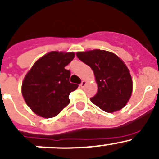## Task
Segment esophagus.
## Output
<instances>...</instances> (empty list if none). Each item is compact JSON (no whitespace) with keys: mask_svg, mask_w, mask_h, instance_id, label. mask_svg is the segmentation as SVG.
Returning <instances> with one entry per match:
<instances>
[{"mask_svg":"<svg viewBox=\"0 0 159 159\" xmlns=\"http://www.w3.org/2000/svg\"><path fill=\"white\" fill-rule=\"evenodd\" d=\"M86 84H87L86 81L83 80L82 82H81V84H80V87H81V88H84V87H85V85H86Z\"/></svg>","mask_w":159,"mask_h":159,"instance_id":"obj_1","label":"esophagus"}]
</instances>
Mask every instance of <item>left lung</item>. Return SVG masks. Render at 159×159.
<instances>
[{
    "instance_id": "1",
    "label": "left lung",
    "mask_w": 159,
    "mask_h": 159,
    "mask_svg": "<svg viewBox=\"0 0 159 159\" xmlns=\"http://www.w3.org/2000/svg\"><path fill=\"white\" fill-rule=\"evenodd\" d=\"M76 56L95 74L98 91L91 101L108 113L122 109L132 92L131 76L126 64L116 54L99 49L79 52Z\"/></svg>"
}]
</instances>
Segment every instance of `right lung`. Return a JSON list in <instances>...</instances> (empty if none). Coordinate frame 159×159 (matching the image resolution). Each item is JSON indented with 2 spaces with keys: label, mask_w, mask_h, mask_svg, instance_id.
I'll return each instance as SVG.
<instances>
[{
  "label": "right lung",
  "mask_w": 159,
  "mask_h": 159,
  "mask_svg": "<svg viewBox=\"0 0 159 159\" xmlns=\"http://www.w3.org/2000/svg\"><path fill=\"white\" fill-rule=\"evenodd\" d=\"M74 57V52H51L39 59L25 75L22 95L36 115L54 117L68 105L70 93L79 85L69 82L71 72L64 67Z\"/></svg>",
  "instance_id": "1"
}]
</instances>
